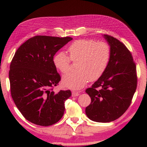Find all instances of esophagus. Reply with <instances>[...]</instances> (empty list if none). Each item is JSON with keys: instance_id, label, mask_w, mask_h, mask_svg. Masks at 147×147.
<instances>
[{"instance_id": "1", "label": "esophagus", "mask_w": 147, "mask_h": 147, "mask_svg": "<svg viewBox=\"0 0 147 147\" xmlns=\"http://www.w3.org/2000/svg\"><path fill=\"white\" fill-rule=\"evenodd\" d=\"M79 94H80V93H78V92L74 91H72V96H78Z\"/></svg>"}]
</instances>
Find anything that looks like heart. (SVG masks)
Masks as SVG:
<instances>
[{"mask_svg":"<svg viewBox=\"0 0 147 147\" xmlns=\"http://www.w3.org/2000/svg\"><path fill=\"white\" fill-rule=\"evenodd\" d=\"M69 58L64 52H59L54 58L56 68L61 73L71 69V59L78 61L76 73L65 74L62 84L72 89L82 88L90 80H96L106 71L111 57L110 47L105 42L93 39H79L74 41L68 48Z\"/></svg>","mask_w":147,"mask_h":147,"instance_id":"1","label":"heart"}]
</instances>
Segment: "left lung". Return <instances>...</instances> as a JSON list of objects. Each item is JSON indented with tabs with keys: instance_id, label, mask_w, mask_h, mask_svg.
<instances>
[{
	"instance_id": "1",
	"label": "left lung",
	"mask_w": 147,
	"mask_h": 147,
	"mask_svg": "<svg viewBox=\"0 0 147 147\" xmlns=\"http://www.w3.org/2000/svg\"><path fill=\"white\" fill-rule=\"evenodd\" d=\"M103 36L110 47V60L104 73L86 90L91 99L86 113L93 121L109 123L120 117L129 108L138 77L136 63L126 47L112 36Z\"/></svg>"
}]
</instances>
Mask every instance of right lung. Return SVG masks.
<instances>
[{
    "label": "right lung",
    "mask_w": 147,
    "mask_h": 147,
    "mask_svg": "<svg viewBox=\"0 0 147 147\" xmlns=\"http://www.w3.org/2000/svg\"><path fill=\"white\" fill-rule=\"evenodd\" d=\"M70 37L36 36L21 45L12 59L9 71L11 97L26 120L48 126L61 119L70 90L55 93L60 81L54 56L71 41Z\"/></svg>",
    "instance_id": "right-lung-1"
}]
</instances>
